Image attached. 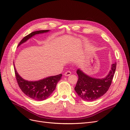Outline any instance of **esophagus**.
<instances>
[{
    "label": "esophagus",
    "mask_w": 130,
    "mask_h": 130,
    "mask_svg": "<svg viewBox=\"0 0 130 130\" xmlns=\"http://www.w3.org/2000/svg\"><path fill=\"white\" fill-rule=\"evenodd\" d=\"M71 72L70 71H67V72H66L65 73H64V76H70L71 75Z\"/></svg>",
    "instance_id": "34e87169"
}]
</instances>
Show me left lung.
Returning a JSON list of instances; mask_svg holds the SVG:
<instances>
[{"mask_svg": "<svg viewBox=\"0 0 130 130\" xmlns=\"http://www.w3.org/2000/svg\"><path fill=\"white\" fill-rule=\"evenodd\" d=\"M116 63L111 66V70L104 78H94L86 75L79 69L77 70L78 76L75 90L83 100L92 101L104 95L109 89L115 74Z\"/></svg>", "mask_w": 130, "mask_h": 130, "instance_id": "obj_1", "label": "left lung"}]
</instances>
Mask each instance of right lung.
Segmentation results:
<instances>
[{
	"mask_svg": "<svg viewBox=\"0 0 130 130\" xmlns=\"http://www.w3.org/2000/svg\"><path fill=\"white\" fill-rule=\"evenodd\" d=\"M49 31V30H39L30 33L21 40L18 46L25 42L35 35L47 32ZM14 67L16 79L20 89L26 95L37 101L44 100L48 98L55 89L57 83L62 77V74H59L46 77L38 81H28L23 79L18 74L14 64Z\"/></svg>",
	"mask_w": 130,
	"mask_h": 130,
	"instance_id": "1",
	"label": "right lung"
}]
</instances>
